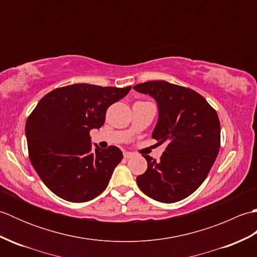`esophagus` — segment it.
<instances>
[{"instance_id":"obj_1","label":"esophagus","mask_w":257,"mask_h":257,"mask_svg":"<svg viewBox=\"0 0 257 257\" xmlns=\"http://www.w3.org/2000/svg\"><path fill=\"white\" fill-rule=\"evenodd\" d=\"M133 157H134V154H132V152L123 151V158H125V159H129V158H133Z\"/></svg>"}]
</instances>
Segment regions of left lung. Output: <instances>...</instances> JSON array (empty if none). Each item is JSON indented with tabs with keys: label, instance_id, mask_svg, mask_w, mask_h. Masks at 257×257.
I'll list each match as a JSON object with an SVG mask.
<instances>
[{
	"label": "left lung",
	"instance_id": "left-lung-1",
	"mask_svg": "<svg viewBox=\"0 0 257 257\" xmlns=\"http://www.w3.org/2000/svg\"><path fill=\"white\" fill-rule=\"evenodd\" d=\"M134 89L156 99L159 119L152 138L167 145L159 161L144 155L148 168L137 177L138 187L162 203L183 200L203 183L219 154V116L203 96L187 87L152 80Z\"/></svg>",
	"mask_w": 257,
	"mask_h": 257
}]
</instances>
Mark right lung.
Returning <instances> with one entry per match:
<instances>
[{"instance_id": "1", "label": "right lung", "mask_w": 257, "mask_h": 257, "mask_svg": "<svg viewBox=\"0 0 257 257\" xmlns=\"http://www.w3.org/2000/svg\"><path fill=\"white\" fill-rule=\"evenodd\" d=\"M132 89L75 84L54 89L38 101L25 124L29 156L46 187L69 202L95 199L122 160L114 146L91 148L89 132L105 122L108 107Z\"/></svg>"}]
</instances>
